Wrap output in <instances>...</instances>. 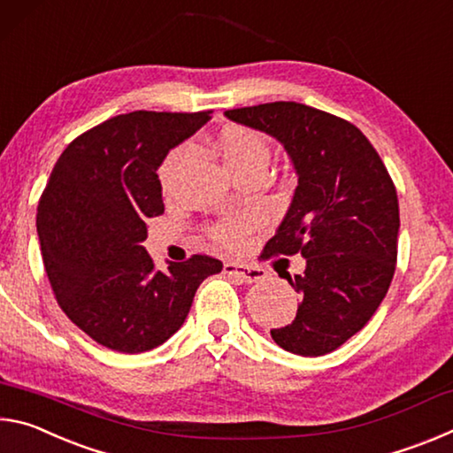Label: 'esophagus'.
<instances>
[{
    "instance_id": "1",
    "label": "esophagus",
    "mask_w": 453,
    "mask_h": 453,
    "mask_svg": "<svg viewBox=\"0 0 453 453\" xmlns=\"http://www.w3.org/2000/svg\"><path fill=\"white\" fill-rule=\"evenodd\" d=\"M224 273L232 275V278H237L242 281H248V283H254L265 278V270L257 265H243V264H234V262H227L224 265Z\"/></svg>"
}]
</instances>
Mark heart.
<instances>
[{"label": "heart", "instance_id": "1", "mask_svg": "<svg viewBox=\"0 0 453 453\" xmlns=\"http://www.w3.org/2000/svg\"><path fill=\"white\" fill-rule=\"evenodd\" d=\"M218 148L221 156H224V162L235 175H242L256 165H265L267 159H270V145L264 140V135L242 126L224 129L218 137ZM183 157H186V148L183 145L173 148L164 157L162 165H159V181H162L164 188L172 183L173 173L178 172ZM259 224H262V213L257 210H250L218 219L216 224L210 226L208 234L213 242L232 250L242 245L245 237L254 232Z\"/></svg>", "mask_w": 453, "mask_h": 453}]
</instances>
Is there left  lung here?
Instances as JSON below:
<instances>
[{
	"label": "left lung",
	"instance_id": "1",
	"mask_svg": "<svg viewBox=\"0 0 453 453\" xmlns=\"http://www.w3.org/2000/svg\"><path fill=\"white\" fill-rule=\"evenodd\" d=\"M226 116L280 140L297 172L289 210L264 248V259L305 257L302 275H286L302 296L296 319L272 329L273 342L297 356L329 354L372 319L392 283L400 232L394 181L370 140L327 111L272 102Z\"/></svg>",
	"mask_w": 453,
	"mask_h": 453
}]
</instances>
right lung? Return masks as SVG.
Returning <instances> with one entry per match:
<instances>
[{
  "mask_svg": "<svg viewBox=\"0 0 453 453\" xmlns=\"http://www.w3.org/2000/svg\"><path fill=\"white\" fill-rule=\"evenodd\" d=\"M210 113H121L75 137L45 183L37 235L53 294L81 332L113 351L162 346L199 283L224 267L196 254L162 272L142 245L145 221L164 213L159 164Z\"/></svg>",
  "mask_w": 453,
  "mask_h": 453,
  "instance_id": "right-lung-1",
  "label": "right lung"
}]
</instances>
